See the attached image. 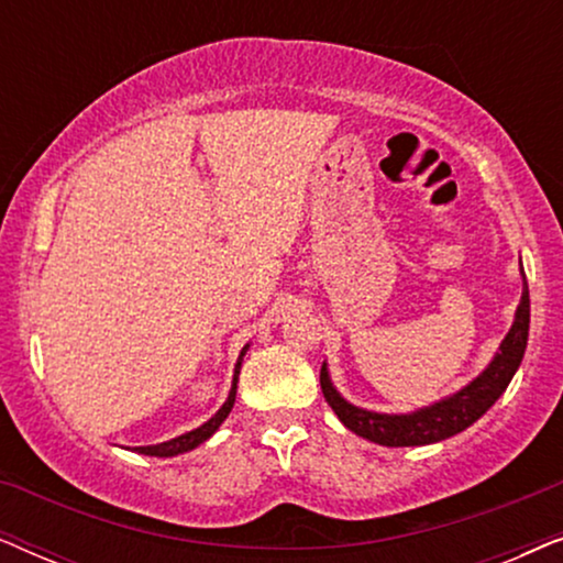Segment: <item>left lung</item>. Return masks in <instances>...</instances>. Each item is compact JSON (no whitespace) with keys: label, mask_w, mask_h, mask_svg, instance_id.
Returning a JSON list of instances; mask_svg holds the SVG:
<instances>
[{"label":"left lung","mask_w":563,"mask_h":563,"mask_svg":"<svg viewBox=\"0 0 563 563\" xmlns=\"http://www.w3.org/2000/svg\"><path fill=\"white\" fill-rule=\"evenodd\" d=\"M520 276L522 295L518 310H515L512 328L507 330L497 353L492 356L487 368H484L476 379L468 382L466 387H461L459 391H453V395L438 399V402L428 407H420V410L415 412L387 415L351 405L349 399L333 387L328 364H322L320 387L322 395L328 399V405L333 407V412L338 415V420H341L351 433L366 438V441L372 443L389 445V449L438 443L461 433V430H466L468 426H474V422L479 420L507 389V384L512 382L515 372H518L522 356H526L530 328V297L526 274L520 272Z\"/></svg>","instance_id":"1"}]
</instances>
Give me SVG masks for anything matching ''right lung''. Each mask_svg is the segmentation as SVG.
I'll use <instances>...</instances> for the list:
<instances>
[{
	"label": "right lung",
	"instance_id": "add662e5",
	"mask_svg": "<svg viewBox=\"0 0 563 563\" xmlns=\"http://www.w3.org/2000/svg\"><path fill=\"white\" fill-rule=\"evenodd\" d=\"M251 345L245 343L241 356H238V364H235V372H233V387H230L228 391V399L222 402V407L218 412L212 415L210 420L205 422V426H199L195 430H189V433L184 435H176L172 438V441H164V443H156V445H135V453H143V456H158V459H172V456H179V453H187L191 449H197V445H202L207 438L214 435V430H218L222 422H225V418L230 415V410H233L235 405V391H238V374H241V364H243V356L245 351H249Z\"/></svg>",
	"mask_w": 563,
	"mask_h": 563
}]
</instances>
